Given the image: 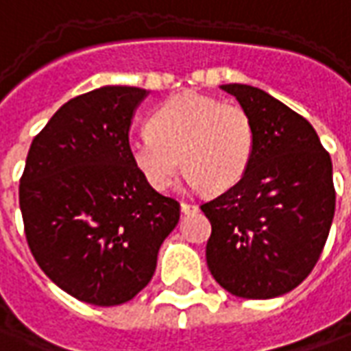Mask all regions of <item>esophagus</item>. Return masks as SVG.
<instances>
[{
	"label": "esophagus",
	"instance_id": "obj_1",
	"mask_svg": "<svg viewBox=\"0 0 351 351\" xmlns=\"http://www.w3.org/2000/svg\"><path fill=\"white\" fill-rule=\"evenodd\" d=\"M199 209L195 203L192 201H180V210H182L184 215H190V213H195V210Z\"/></svg>",
	"mask_w": 351,
	"mask_h": 351
}]
</instances>
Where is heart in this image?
<instances>
[{
    "mask_svg": "<svg viewBox=\"0 0 351 351\" xmlns=\"http://www.w3.org/2000/svg\"><path fill=\"white\" fill-rule=\"evenodd\" d=\"M148 127L131 136L127 148L134 167L158 192L175 184L180 158L188 184L213 192L235 186L251 163L254 125L249 112L234 102L178 93L154 110Z\"/></svg>",
    "mask_w": 351,
    "mask_h": 351,
    "instance_id": "obj_1",
    "label": "heart"
}]
</instances>
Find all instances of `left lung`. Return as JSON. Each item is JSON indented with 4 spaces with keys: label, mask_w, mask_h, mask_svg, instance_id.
<instances>
[{
    "label": "left lung",
    "mask_w": 351,
    "mask_h": 351,
    "mask_svg": "<svg viewBox=\"0 0 351 351\" xmlns=\"http://www.w3.org/2000/svg\"><path fill=\"white\" fill-rule=\"evenodd\" d=\"M249 112L254 150L239 182L201 203L207 266L228 293L266 300L312 274L335 217L329 152L300 114L251 85H222Z\"/></svg>",
    "instance_id": "left-lung-1"
}]
</instances>
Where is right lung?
<instances>
[{"label":"right lung","instance_id":"obj_1","mask_svg":"<svg viewBox=\"0 0 351 351\" xmlns=\"http://www.w3.org/2000/svg\"><path fill=\"white\" fill-rule=\"evenodd\" d=\"M146 97L100 87L49 119L21 176L24 234L53 283L95 306L129 302L150 283L180 203L156 192L129 156V127Z\"/></svg>","mask_w":351,"mask_h":351}]
</instances>
